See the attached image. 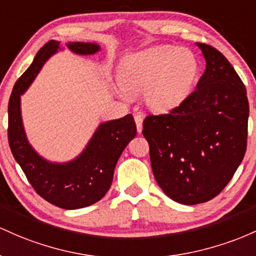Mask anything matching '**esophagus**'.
Masks as SVG:
<instances>
[{"label":"esophagus","instance_id":"1","mask_svg":"<svg viewBox=\"0 0 256 256\" xmlns=\"http://www.w3.org/2000/svg\"><path fill=\"white\" fill-rule=\"evenodd\" d=\"M134 120H136V130L138 133H142V120H144V114H136V116H134Z\"/></svg>","mask_w":256,"mask_h":256}]
</instances>
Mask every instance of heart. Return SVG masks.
Segmentation results:
<instances>
[{
  "mask_svg": "<svg viewBox=\"0 0 256 256\" xmlns=\"http://www.w3.org/2000/svg\"><path fill=\"white\" fill-rule=\"evenodd\" d=\"M198 74L200 62L192 50L172 44L154 46L122 59L117 93L129 99L144 92L148 108L168 112L190 98Z\"/></svg>",
  "mask_w": 256,
  "mask_h": 256,
  "instance_id": "1",
  "label": "heart"
}]
</instances>
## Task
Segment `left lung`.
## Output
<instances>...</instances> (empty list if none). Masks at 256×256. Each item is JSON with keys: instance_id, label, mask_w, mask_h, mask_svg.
<instances>
[{"instance_id": "left-lung-1", "label": "left lung", "mask_w": 256, "mask_h": 256, "mask_svg": "<svg viewBox=\"0 0 256 256\" xmlns=\"http://www.w3.org/2000/svg\"><path fill=\"white\" fill-rule=\"evenodd\" d=\"M206 71L190 98L166 114L144 120L154 179L182 204L208 202L224 190L246 150L249 104L234 66L210 46L196 43Z\"/></svg>"}]
</instances>
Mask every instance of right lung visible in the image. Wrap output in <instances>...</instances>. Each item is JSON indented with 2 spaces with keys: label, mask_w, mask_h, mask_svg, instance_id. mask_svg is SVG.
Listing matches in <instances>:
<instances>
[{
  "label": "right lung",
  "mask_w": 256,
  "mask_h": 256,
  "mask_svg": "<svg viewBox=\"0 0 256 256\" xmlns=\"http://www.w3.org/2000/svg\"><path fill=\"white\" fill-rule=\"evenodd\" d=\"M66 47L80 56H93L102 50L92 42H68ZM62 50L64 47L56 40L46 43L14 84L8 104V142L14 158L40 196L59 208L80 209L96 203L108 191L117 160L136 136V127L130 114L100 123L81 154L68 162H52L32 148L22 123V96L46 62Z\"/></svg>",
  "instance_id": "right-lung-1"
}]
</instances>
